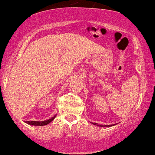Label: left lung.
<instances>
[{"mask_svg":"<svg viewBox=\"0 0 155 155\" xmlns=\"http://www.w3.org/2000/svg\"><path fill=\"white\" fill-rule=\"evenodd\" d=\"M94 125H96V124H93ZM98 126H100V127H110L112 126H114V124L113 125H97Z\"/></svg>","mask_w":155,"mask_h":155,"instance_id":"8db88e82","label":"left lung"}]
</instances>
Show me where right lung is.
<instances>
[{"label": "right lung", "instance_id": "right-lung-1", "mask_svg": "<svg viewBox=\"0 0 155 155\" xmlns=\"http://www.w3.org/2000/svg\"><path fill=\"white\" fill-rule=\"evenodd\" d=\"M56 117V115H55L53 118H50V119L46 120H43V121H26L25 123H27V124L29 125H31V126H45V125H48V124H50V122H52L54 120V118Z\"/></svg>", "mask_w": 155, "mask_h": 155}]
</instances>
